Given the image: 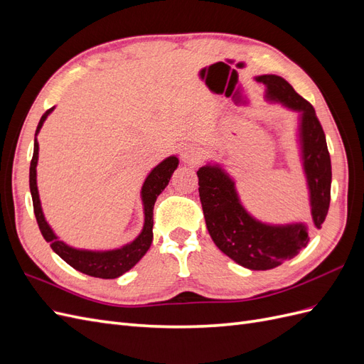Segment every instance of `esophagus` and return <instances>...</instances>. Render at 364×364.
Here are the masks:
<instances>
[{"mask_svg": "<svg viewBox=\"0 0 364 364\" xmlns=\"http://www.w3.org/2000/svg\"><path fill=\"white\" fill-rule=\"evenodd\" d=\"M199 159H200L199 149L194 147V146H188V147L183 149V151H182V161L185 164L196 165L197 162H199Z\"/></svg>", "mask_w": 364, "mask_h": 364, "instance_id": "1", "label": "esophagus"}]
</instances>
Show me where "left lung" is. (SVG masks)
Returning <instances> with one entry per match:
<instances>
[{
	"mask_svg": "<svg viewBox=\"0 0 364 364\" xmlns=\"http://www.w3.org/2000/svg\"><path fill=\"white\" fill-rule=\"evenodd\" d=\"M264 98L297 114V147L310 199L313 226L321 229L331 200V158L314 107L277 74L257 75ZM208 232L225 255L249 270H269L294 258L310 241L304 222L273 225L253 217L240 199L235 179L222 164L206 162L197 171Z\"/></svg>",
	"mask_w": 364,
	"mask_h": 364,
	"instance_id": "8db88e82",
	"label": "left lung"
}]
</instances>
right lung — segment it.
<instances>
[{
  "mask_svg": "<svg viewBox=\"0 0 364 364\" xmlns=\"http://www.w3.org/2000/svg\"><path fill=\"white\" fill-rule=\"evenodd\" d=\"M54 111V107L42 115L36 134H35V149H33V158L30 162V193L33 199V209H35L36 222L39 225L41 234L46 238L47 243H50L51 249L58 253V255L75 270H79L85 274H90L94 278L102 279H114L129 272L135 264L146 255L150 249L151 240H153V206L158 199V196L165 190L168 185L171 174L178 168L179 159L176 155L165 158L159 162L155 168L147 174L144 183L141 186V202H142V211H144V225H142L141 232L135 240L130 243L117 247V249H107V250H90V249H77L65 241L59 240V237L54 234V230L48 225L43 215L39 191H38V182H36V167L39 159V142L36 139L39 130L46 123L47 117Z\"/></svg>",
  "mask_w": 364,
  "mask_h": 364,
  "instance_id": "1",
  "label": "right lung"
}]
</instances>
